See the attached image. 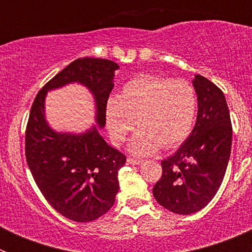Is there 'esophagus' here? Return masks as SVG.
I'll use <instances>...</instances> for the list:
<instances>
[{
    "mask_svg": "<svg viewBox=\"0 0 252 252\" xmlns=\"http://www.w3.org/2000/svg\"><path fill=\"white\" fill-rule=\"evenodd\" d=\"M127 162L128 164H131V165H140V164H142V160L133 159V158H127Z\"/></svg>",
    "mask_w": 252,
    "mask_h": 252,
    "instance_id": "esophagus-1",
    "label": "esophagus"
}]
</instances>
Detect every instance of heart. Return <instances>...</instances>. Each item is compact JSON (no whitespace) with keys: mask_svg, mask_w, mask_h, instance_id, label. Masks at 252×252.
Segmentation results:
<instances>
[{"mask_svg":"<svg viewBox=\"0 0 252 252\" xmlns=\"http://www.w3.org/2000/svg\"><path fill=\"white\" fill-rule=\"evenodd\" d=\"M197 107L195 88L186 79L141 74L122 86L119 98L107 101V128L120 145L137 125L130 150L149 155L180 145L192 132Z\"/></svg>","mask_w":252,"mask_h":252,"instance_id":"heart-1","label":"heart"}]
</instances>
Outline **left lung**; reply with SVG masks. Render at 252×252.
<instances>
[{
	"mask_svg": "<svg viewBox=\"0 0 252 252\" xmlns=\"http://www.w3.org/2000/svg\"><path fill=\"white\" fill-rule=\"evenodd\" d=\"M197 122L174 155L162 160L161 178L153 188L158 203L178 215H190L212 201L221 187L231 154L232 125L224 94L197 74Z\"/></svg>",
	"mask_w": 252,
	"mask_h": 252,
	"instance_id": "left-lung-1",
	"label": "left lung"
}]
</instances>
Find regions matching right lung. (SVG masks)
<instances>
[{
	"mask_svg": "<svg viewBox=\"0 0 252 252\" xmlns=\"http://www.w3.org/2000/svg\"><path fill=\"white\" fill-rule=\"evenodd\" d=\"M119 65L101 58H79L39 91L31 106L25 131V155L40 192L55 211L75 222H91L115 203L119 170L126 157L111 148L95 128L82 135L58 133L44 117L49 90L78 82L94 94L99 127L106 124V103Z\"/></svg>",
	"mask_w": 252,
	"mask_h": 252,
	"instance_id": "1",
	"label": "right lung"
}]
</instances>
